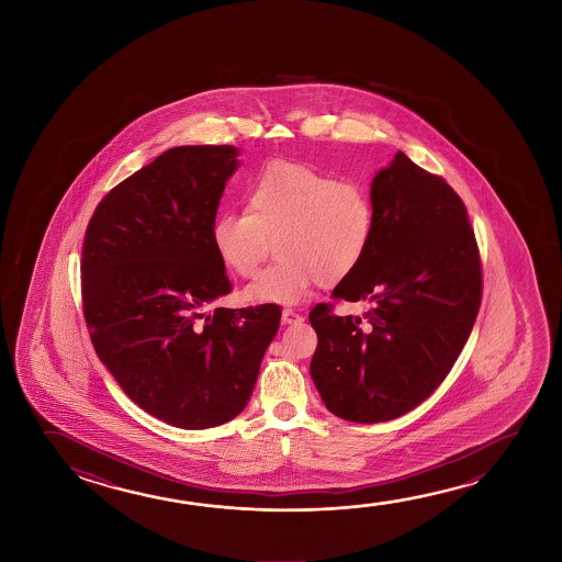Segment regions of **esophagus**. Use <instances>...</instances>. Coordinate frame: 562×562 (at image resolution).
I'll use <instances>...</instances> for the list:
<instances>
[{
	"label": "esophagus",
	"instance_id": "obj_1",
	"mask_svg": "<svg viewBox=\"0 0 562 562\" xmlns=\"http://www.w3.org/2000/svg\"><path fill=\"white\" fill-rule=\"evenodd\" d=\"M302 322H304V315L292 312V310H284V312H282V323H284V325H294V323Z\"/></svg>",
	"mask_w": 562,
	"mask_h": 562
}]
</instances>
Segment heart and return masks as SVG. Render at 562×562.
<instances>
[{"instance_id": "obj_1", "label": "heart", "mask_w": 562, "mask_h": 562, "mask_svg": "<svg viewBox=\"0 0 562 562\" xmlns=\"http://www.w3.org/2000/svg\"><path fill=\"white\" fill-rule=\"evenodd\" d=\"M247 210H227L212 225L225 267L249 278L277 239L274 265L250 282V304L295 305L313 285H337L357 272L372 243L369 193L313 166L277 160L245 186Z\"/></svg>"}]
</instances>
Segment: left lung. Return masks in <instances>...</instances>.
Here are the masks:
<instances>
[{"mask_svg":"<svg viewBox=\"0 0 562 562\" xmlns=\"http://www.w3.org/2000/svg\"><path fill=\"white\" fill-rule=\"evenodd\" d=\"M374 233L333 300L364 302L360 317L310 313V372L340 419L380 424L407 414L451 372L479 315L482 270L469 213L451 186L397 150L370 184Z\"/></svg>","mask_w":562,"mask_h":562,"instance_id":"8db88e82","label":"left lung"}]
</instances>
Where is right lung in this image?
<instances>
[{
	"instance_id": "right-lung-1",
	"label": "right lung",
	"mask_w": 562,
	"mask_h": 562,
	"mask_svg": "<svg viewBox=\"0 0 562 562\" xmlns=\"http://www.w3.org/2000/svg\"><path fill=\"white\" fill-rule=\"evenodd\" d=\"M237 157L233 145L168 148L103 198L83 239L93 349L130 400L182 429L245 409L280 327L274 304L207 313L231 292L212 225Z\"/></svg>"
}]
</instances>
